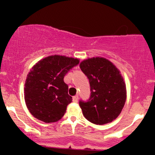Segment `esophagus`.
Masks as SVG:
<instances>
[{
	"mask_svg": "<svg viewBox=\"0 0 155 155\" xmlns=\"http://www.w3.org/2000/svg\"><path fill=\"white\" fill-rule=\"evenodd\" d=\"M78 99H79V95H75L73 97V101H74V103H77Z\"/></svg>",
	"mask_w": 155,
	"mask_h": 155,
	"instance_id": "obj_1",
	"label": "esophagus"
}]
</instances>
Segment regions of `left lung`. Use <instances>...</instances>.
Returning <instances> with one entry per match:
<instances>
[{"label":"left lung","mask_w":155,"mask_h":155,"mask_svg":"<svg viewBox=\"0 0 155 155\" xmlns=\"http://www.w3.org/2000/svg\"><path fill=\"white\" fill-rule=\"evenodd\" d=\"M80 68L88 78L90 96L79 104L85 118L95 124L111 122L120 115L126 101V87L118 69L109 60L93 58Z\"/></svg>","instance_id":"1"}]
</instances>
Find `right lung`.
<instances>
[{
	"instance_id": "add662e5",
	"label": "right lung",
	"mask_w": 155,
	"mask_h": 155,
	"mask_svg": "<svg viewBox=\"0 0 155 155\" xmlns=\"http://www.w3.org/2000/svg\"><path fill=\"white\" fill-rule=\"evenodd\" d=\"M79 60L54 55L32 68L25 84V101L33 117L46 123L60 120L72 102L64 76L78 65Z\"/></svg>"
}]
</instances>
